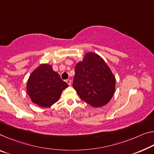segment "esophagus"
Instances as JSON below:
<instances>
[{
    "label": "esophagus",
    "mask_w": 154,
    "mask_h": 154,
    "mask_svg": "<svg viewBox=\"0 0 154 154\" xmlns=\"http://www.w3.org/2000/svg\"><path fill=\"white\" fill-rule=\"evenodd\" d=\"M66 83H67L68 85H69V86H70V84H71V80L69 79H68L66 80Z\"/></svg>",
    "instance_id": "esophagus-1"
}]
</instances>
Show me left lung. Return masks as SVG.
<instances>
[{"instance_id": "1", "label": "left lung", "mask_w": 154, "mask_h": 154, "mask_svg": "<svg viewBox=\"0 0 154 154\" xmlns=\"http://www.w3.org/2000/svg\"><path fill=\"white\" fill-rule=\"evenodd\" d=\"M75 72L72 87L83 101L94 108L110 101L115 90V77L100 56L87 53L75 66Z\"/></svg>"}]
</instances>
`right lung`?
<instances>
[{
  "mask_svg": "<svg viewBox=\"0 0 154 154\" xmlns=\"http://www.w3.org/2000/svg\"><path fill=\"white\" fill-rule=\"evenodd\" d=\"M68 86L52 66L42 64L31 73L26 90L34 103L40 107H50L60 99L62 92Z\"/></svg>",
  "mask_w": 154,
  "mask_h": 154,
  "instance_id": "right-lung-1",
  "label": "right lung"
}]
</instances>
